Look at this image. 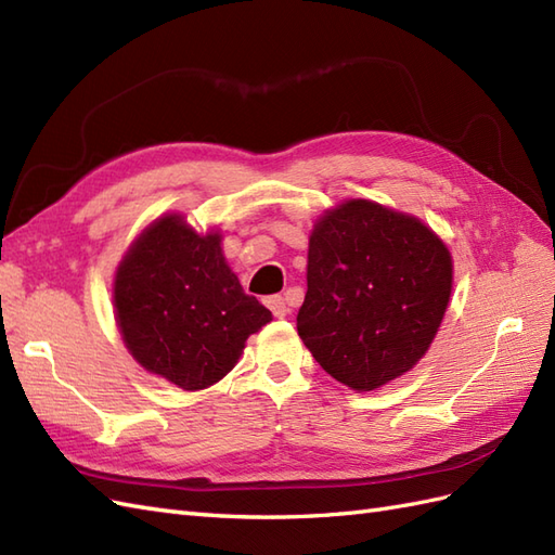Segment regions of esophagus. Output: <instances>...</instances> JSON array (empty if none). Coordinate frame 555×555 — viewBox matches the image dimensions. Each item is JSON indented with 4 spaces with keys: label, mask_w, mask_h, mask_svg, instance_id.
Returning <instances> with one entry per match:
<instances>
[{
    "label": "esophagus",
    "mask_w": 555,
    "mask_h": 555,
    "mask_svg": "<svg viewBox=\"0 0 555 555\" xmlns=\"http://www.w3.org/2000/svg\"><path fill=\"white\" fill-rule=\"evenodd\" d=\"M266 306H268V310H271L278 320H282V318H287L289 314V306H287V301H284L282 296H268L266 298Z\"/></svg>",
    "instance_id": "obj_1"
}]
</instances>
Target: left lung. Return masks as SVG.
<instances>
[{
    "label": "left lung",
    "instance_id": "1",
    "mask_svg": "<svg viewBox=\"0 0 555 555\" xmlns=\"http://www.w3.org/2000/svg\"><path fill=\"white\" fill-rule=\"evenodd\" d=\"M298 336L318 364L357 392L411 371L437 336L453 259L421 219L373 201H346L310 233Z\"/></svg>",
    "mask_w": 555,
    "mask_h": 555
}]
</instances>
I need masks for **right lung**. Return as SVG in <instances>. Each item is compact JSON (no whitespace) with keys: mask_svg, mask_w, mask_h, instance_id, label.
<instances>
[{"mask_svg":"<svg viewBox=\"0 0 555 555\" xmlns=\"http://www.w3.org/2000/svg\"><path fill=\"white\" fill-rule=\"evenodd\" d=\"M114 310L130 354L189 392L227 376L245 340L273 320L229 268L221 235L196 233L182 215L156 219L130 245Z\"/></svg>","mask_w":555,"mask_h":555,"instance_id":"right-lung-1","label":"right lung"}]
</instances>
